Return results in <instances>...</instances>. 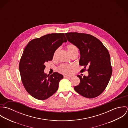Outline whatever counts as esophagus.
Masks as SVG:
<instances>
[{
  "instance_id": "esophagus-1",
  "label": "esophagus",
  "mask_w": 128,
  "mask_h": 128,
  "mask_svg": "<svg viewBox=\"0 0 128 128\" xmlns=\"http://www.w3.org/2000/svg\"><path fill=\"white\" fill-rule=\"evenodd\" d=\"M64 77L65 78H72V76H70V75H64Z\"/></svg>"
}]
</instances>
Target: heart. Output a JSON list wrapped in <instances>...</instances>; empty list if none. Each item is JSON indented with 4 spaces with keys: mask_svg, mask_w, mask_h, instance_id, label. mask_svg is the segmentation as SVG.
<instances>
[{
    "mask_svg": "<svg viewBox=\"0 0 128 128\" xmlns=\"http://www.w3.org/2000/svg\"><path fill=\"white\" fill-rule=\"evenodd\" d=\"M67 50L70 55H72L75 53H78V49L77 47L72 44H70L66 46ZM58 49H57L53 54V58H56V55L58 53ZM73 68V66L68 64H61L57 68V71L62 74H69L72 72V70Z\"/></svg>",
    "mask_w": 128,
    "mask_h": 128,
    "instance_id": "obj_1",
    "label": "heart"
}]
</instances>
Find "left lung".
Masks as SVG:
<instances>
[{"instance_id": "1", "label": "left lung", "mask_w": 128, "mask_h": 128, "mask_svg": "<svg viewBox=\"0 0 128 128\" xmlns=\"http://www.w3.org/2000/svg\"><path fill=\"white\" fill-rule=\"evenodd\" d=\"M68 40L79 50V64L87 70V76L77 75L80 83L74 87L75 91L87 98H94L100 95L106 88L112 72L110 57L108 49L96 37L89 34L68 32Z\"/></svg>"}]
</instances>
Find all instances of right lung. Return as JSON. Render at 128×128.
Listing matches in <instances>:
<instances>
[{
    "label": "right lung",
    "mask_w": 128,
    "mask_h": 128,
    "mask_svg": "<svg viewBox=\"0 0 128 128\" xmlns=\"http://www.w3.org/2000/svg\"><path fill=\"white\" fill-rule=\"evenodd\" d=\"M67 40L64 34H51L31 40L25 47L19 64L23 85L39 100L47 99L56 92L62 74L44 73L45 62L51 61L55 51Z\"/></svg>",
    "instance_id": "obj_1"
}]
</instances>
